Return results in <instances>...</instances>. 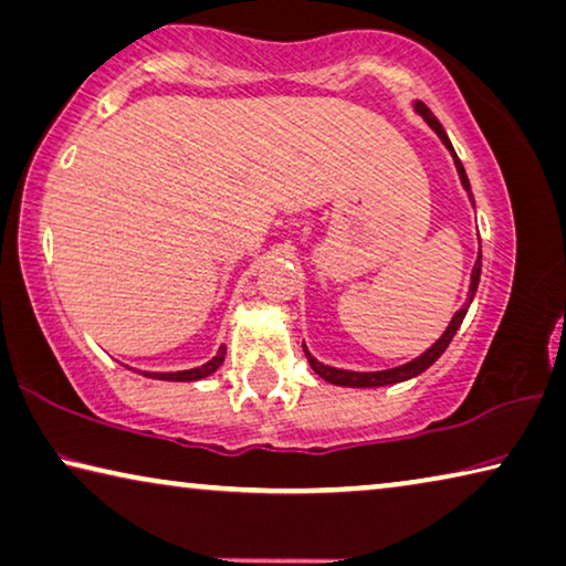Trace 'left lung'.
<instances>
[{"label":"left lung","instance_id":"1","mask_svg":"<svg viewBox=\"0 0 566 566\" xmlns=\"http://www.w3.org/2000/svg\"><path fill=\"white\" fill-rule=\"evenodd\" d=\"M416 111H418L420 115H423L426 123L430 125V128H433V130L438 133V138H441V140L446 143V148L451 150L453 164H455V168H459L461 184H463L465 191H471L469 176H465L461 158L455 156V150H453V146H451V140H448L446 130H443V125L438 123V118H436L433 113H430V107H428L426 103H416ZM471 201H473V199H471ZM479 276H481V254H479V259H476V266H473V274H471L469 302H465L463 307H461L459 312H455L453 319H451V325L446 327V332L441 335V339H438V343H436L433 347H428L423 355L416 357V360H410V363L400 365V367H392V370H380V373H353V370H337V367L322 365V363L317 360V357H312V355H310V349L304 347V355H307V363L312 365V370H315L322 380H327V382H332V385H345V388H378V385H392V382H402V380H408V378H416V375H420L423 370H428V367L433 365V363L438 360V357H441V355L446 353V347L451 345V339H453V335H455V329L461 327V322H463V317H465V312H469V304H471V300H473V294H476Z\"/></svg>","mask_w":566,"mask_h":566}]
</instances>
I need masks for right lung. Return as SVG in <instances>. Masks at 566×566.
I'll use <instances>...</instances> for the list:
<instances>
[{
    "label": "right lung",
    "mask_w": 566,
    "mask_h": 566,
    "mask_svg": "<svg viewBox=\"0 0 566 566\" xmlns=\"http://www.w3.org/2000/svg\"><path fill=\"white\" fill-rule=\"evenodd\" d=\"M223 355H227V347H221L217 355L211 357L206 365L193 367V370H181V373H143L146 378H156V380H174V382H191V380H201L206 375H211L217 367L223 363Z\"/></svg>",
    "instance_id": "1"
}]
</instances>
